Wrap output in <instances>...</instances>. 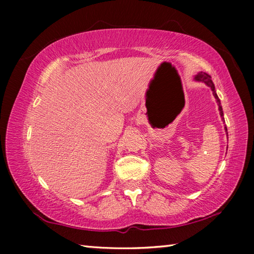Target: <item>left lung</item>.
Masks as SVG:
<instances>
[{"label": "left lung", "instance_id": "1", "mask_svg": "<svg viewBox=\"0 0 254 254\" xmlns=\"http://www.w3.org/2000/svg\"><path fill=\"white\" fill-rule=\"evenodd\" d=\"M195 80L203 81V83H205L206 85H207L208 87H210V89H212V92H213V95L215 97V100H216L217 104H218V111H220L221 117H223V110H222V106H221V101H220V98H218V96H217L216 91H215V86H214L213 81H212V77H210L208 74H206V72L200 71V72H198V75L195 76ZM223 119H224V118H223ZM225 130H226V127H225Z\"/></svg>", "mask_w": 254, "mask_h": 254}]
</instances>
